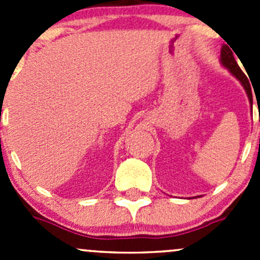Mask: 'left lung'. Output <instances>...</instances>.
Returning a JSON list of instances; mask_svg holds the SVG:
<instances>
[{
    "instance_id": "left-lung-1",
    "label": "left lung",
    "mask_w": 260,
    "mask_h": 260,
    "mask_svg": "<svg viewBox=\"0 0 260 260\" xmlns=\"http://www.w3.org/2000/svg\"><path fill=\"white\" fill-rule=\"evenodd\" d=\"M233 49H230L228 45H222L221 48V56H220V61H221L222 67L226 68L238 80L242 83V85L245 89L246 94H248V98L250 101V103H253V94H251V88H250V83H249L248 77L242 72L240 67L238 65L237 60H235L234 54L232 51Z\"/></svg>"
}]
</instances>
